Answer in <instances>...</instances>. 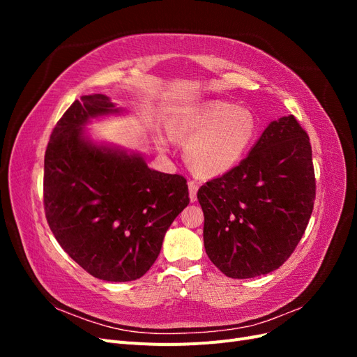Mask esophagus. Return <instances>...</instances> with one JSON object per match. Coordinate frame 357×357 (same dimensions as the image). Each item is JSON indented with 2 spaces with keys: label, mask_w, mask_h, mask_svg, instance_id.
Masks as SVG:
<instances>
[{
  "label": "esophagus",
  "mask_w": 357,
  "mask_h": 357,
  "mask_svg": "<svg viewBox=\"0 0 357 357\" xmlns=\"http://www.w3.org/2000/svg\"><path fill=\"white\" fill-rule=\"evenodd\" d=\"M197 193H198V183L190 180L189 181V198L192 202L197 201Z\"/></svg>",
  "instance_id": "1"
}]
</instances>
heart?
<instances>
[{
    "label": "heart",
    "mask_w": 357,
    "mask_h": 357,
    "mask_svg": "<svg viewBox=\"0 0 357 357\" xmlns=\"http://www.w3.org/2000/svg\"><path fill=\"white\" fill-rule=\"evenodd\" d=\"M169 134L188 142L186 160L202 176H222L240 164L256 137L253 113L213 100L183 109L168 123Z\"/></svg>",
    "instance_id": "obj_1"
}]
</instances>
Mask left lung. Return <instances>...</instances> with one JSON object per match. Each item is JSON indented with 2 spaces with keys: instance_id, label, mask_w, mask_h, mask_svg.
<instances>
[{
  "instance_id": "left-lung-1",
  "label": "left lung",
  "mask_w": 357,
  "mask_h": 357,
  "mask_svg": "<svg viewBox=\"0 0 357 357\" xmlns=\"http://www.w3.org/2000/svg\"><path fill=\"white\" fill-rule=\"evenodd\" d=\"M314 198L310 138L294 116L280 117L240 165L198 190L210 261L231 278L273 273L304 235Z\"/></svg>"
}]
</instances>
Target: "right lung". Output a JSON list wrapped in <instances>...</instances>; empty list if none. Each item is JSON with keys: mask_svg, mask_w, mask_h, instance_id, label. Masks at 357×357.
I'll use <instances>...</instances> for the list:
<instances>
[{"mask_svg": "<svg viewBox=\"0 0 357 357\" xmlns=\"http://www.w3.org/2000/svg\"><path fill=\"white\" fill-rule=\"evenodd\" d=\"M123 113L109 96H82L59 119L45 156V211L56 241L84 271L116 283L149 271L189 204L185 177L84 131L93 119Z\"/></svg>", "mask_w": 357, "mask_h": 357, "instance_id": "right-lung-1", "label": "right lung"}]
</instances>
